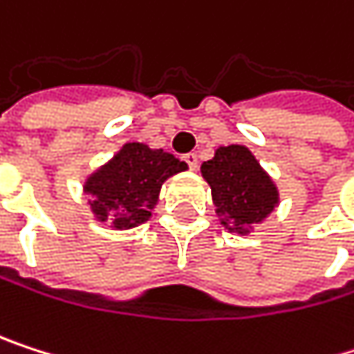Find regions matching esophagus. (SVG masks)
Segmentation results:
<instances>
[{"label": "esophagus", "mask_w": 354, "mask_h": 354, "mask_svg": "<svg viewBox=\"0 0 354 354\" xmlns=\"http://www.w3.org/2000/svg\"><path fill=\"white\" fill-rule=\"evenodd\" d=\"M185 161H187V165H189L191 169H197V167H199V155H197V153H187V155H185Z\"/></svg>", "instance_id": "1"}]
</instances>
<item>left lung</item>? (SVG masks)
I'll use <instances>...</instances> for the list:
<instances>
[{
  "label": "left lung",
  "instance_id": "left-lung-1",
  "mask_svg": "<svg viewBox=\"0 0 354 354\" xmlns=\"http://www.w3.org/2000/svg\"><path fill=\"white\" fill-rule=\"evenodd\" d=\"M201 174L230 232L247 234L249 226L266 220L278 203L274 183L243 145L220 147L214 159L203 161Z\"/></svg>",
  "mask_w": 354,
  "mask_h": 354
}]
</instances>
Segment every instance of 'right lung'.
I'll return each mask as SVG.
<instances>
[{
	"mask_svg": "<svg viewBox=\"0 0 354 354\" xmlns=\"http://www.w3.org/2000/svg\"><path fill=\"white\" fill-rule=\"evenodd\" d=\"M185 169V161L163 149L153 151L142 142H128L91 176L84 193L93 197L91 209L97 220L126 230L149 220L163 180Z\"/></svg>",
	"mask_w": 354,
	"mask_h": 354,
	"instance_id": "1",
	"label": "right lung"
}]
</instances>
